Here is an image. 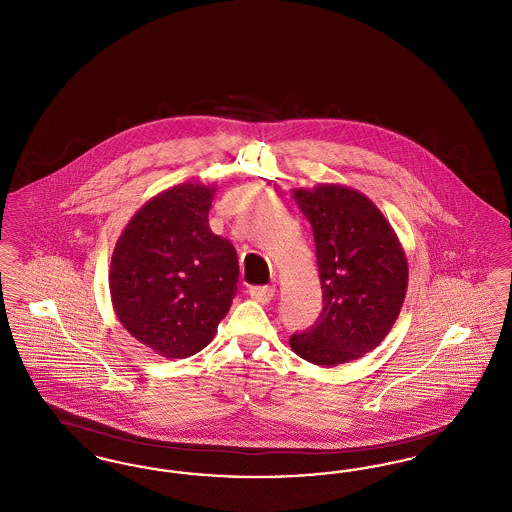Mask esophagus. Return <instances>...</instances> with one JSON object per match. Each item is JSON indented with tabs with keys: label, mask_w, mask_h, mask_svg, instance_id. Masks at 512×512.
Wrapping results in <instances>:
<instances>
[{
	"label": "esophagus",
	"mask_w": 512,
	"mask_h": 512,
	"mask_svg": "<svg viewBox=\"0 0 512 512\" xmlns=\"http://www.w3.org/2000/svg\"><path fill=\"white\" fill-rule=\"evenodd\" d=\"M249 295H251V299H255L257 303L267 305V303H270V301L274 299L276 290L270 288V286H253V288H249Z\"/></svg>",
	"instance_id": "1"
}]
</instances>
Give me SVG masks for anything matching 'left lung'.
<instances>
[{
  "mask_svg": "<svg viewBox=\"0 0 512 512\" xmlns=\"http://www.w3.org/2000/svg\"><path fill=\"white\" fill-rule=\"evenodd\" d=\"M292 197L315 234L324 305L315 326L293 334L290 347L313 365L355 361L384 341L401 313L409 284L405 249L359 190L318 184Z\"/></svg>",
  "mask_w": 512,
  "mask_h": 512,
  "instance_id": "8db88e82",
  "label": "left lung"
}]
</instances>
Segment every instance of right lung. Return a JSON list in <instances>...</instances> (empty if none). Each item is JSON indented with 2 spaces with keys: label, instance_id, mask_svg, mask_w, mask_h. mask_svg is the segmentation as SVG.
Returning <instances> with one entry per match:
<instances>
[{
  "label": "right lung",
  "instance_id": "obj_1",
  "mask_svg": "<svg viewBox=\"0 0 512 512\" xmlns=\"http://www.w3.org/2000/svg\"><path fill=\"white\" fill-rule=\"evenodd\" d=\"M215 192L184 182L151 197L113 249L115 315L132 338L165 359L207 347L238 292V253L209 228Z\"/></svg>",
  "mask_w": 512,
  "mask_h": 512
}]
</instances>
